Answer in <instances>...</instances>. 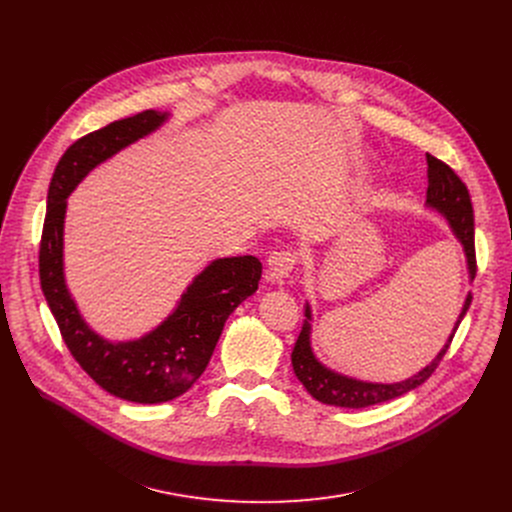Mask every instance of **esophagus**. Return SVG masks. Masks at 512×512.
Segmentation results:
<instances>
[{"label":"esophagus","mask_w":512,"mask_h":512,"mask_svg":"<svg viewBox=\"0 0 512 512\" xmlns=\"http://www.w3.org/2000/svg\"><path fill=\"white\" fill-rule=\"evenodd\" d=\"M298 257L291 251H275L269 255L265 265V279L273 283H283L285 277H289L291 269H294Z\"/></svg>","instance_id":"obj_1"}]
</instances>
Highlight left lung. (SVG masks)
<instances>
[{
  "instance_id": "obj_1",
  "label": "left lung",
  "mask_w": 512,
  "mask_h": 512,
  "mask_svg": "<svg viewBox=\"0 0 512 512\" xmlns=\"http://www.w3.org/2000/svg\"><path fill=\"white\" fill-rule=\"evenodd\" d=\"M425 206L440 212L458 243L462 245L464 257H466V269H468V279L472 281L476 275V255H474V212H472V202L470 194L464 186V182L454 174L450 166L444 162L435 160L433 156H427V200ZM472 304V294L468 291V296L464 300V306L460 310V316L442 346V350L437 352L431 362H427L425 367L397 383H371V381H360L342 373L332 371L330 367L316 356L312 348V308L310 302H306V320L302 326V332L296 340L294 352H291V367H294V373L298 381L306 387V391L320 403L334 405V407H348V409H362V407H371L377 403H385L391 399H397L413 389H417L421 383H425L431 373L435 371L437 364H440L442 356L450 348V342L464 320L468 308Z\"/></svg>"
}]
</instances>
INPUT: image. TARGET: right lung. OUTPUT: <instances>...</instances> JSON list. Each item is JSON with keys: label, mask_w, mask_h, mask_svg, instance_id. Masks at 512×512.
<instances>
[{"label": "right lung", "mask_w": 512, "mask_h": 512, "mask_svg": "<svg viewBox=\"0 0 512 512\" xmlns=\"http://www.w3.org/2000/svg\"><path fill=\"white\" fill-rule=\"evenodd\" d=\"M168 119V111L150 109L72 143L50 180L40 243V285L70 354L107 393L143 405L172 401L196 383L227 318L255 294L263 269L253 255L210 261L186 287L172 314L135 340H107L81 316L64 277L68 196L91 170L154 133Z\"/></svg>", "instance_id": "right-lung-1"}]
</instances>
